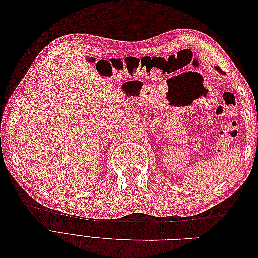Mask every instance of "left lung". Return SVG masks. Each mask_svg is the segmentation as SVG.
<instances>
[{
	"label": "left lung",
	"instance_id": "left-lung-1",
	"mask_svg": "<svg viewBox=\"0 0 258 258\" xmlns=\"http://www.w3.org/2000/svg\"><path fill=\"white\" fill-rule=\"evenodd\" d=\"M215 69H216V70H217V71H218V72H220V73H222V74H224V72H223V71H222V70H221V69H220V68H218V67H217V66H216V67H215Z\"/></svg>",
	"mask_w": 258,
	"mask_h": 258
}]
</instances>
